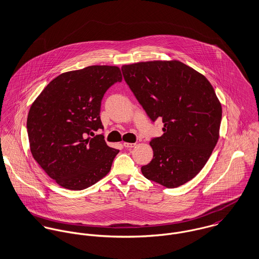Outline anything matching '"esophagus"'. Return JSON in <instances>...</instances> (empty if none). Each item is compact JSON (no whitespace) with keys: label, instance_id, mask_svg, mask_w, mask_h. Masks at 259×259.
Here are the masks:
<instances>
[{"label":"esophagus","instance_id":"34e87169","mask_svg":"<svg viewBox=\"0 0 259 259\" xmlns=\"http://www.w3.org/2000/svg\"><path fill=\"white\" fill-rule=\"evenodd\" d=\"M136 146V144H131V143H123V147L126 148H134Z\"/></svg>","mask_w":259,"mask_h":259}]
</instances>
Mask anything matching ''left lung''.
Returning <instances> with one entry per match:
<instances>
[{"mask_svg":"<svg viewBox=\"0 0 259 259\" xmlns=\"http://www.w3.org/2000/svg\"><path fill=\"white\" fill-rule=\"evenodd\" d=\"M135 97L163 135L151 139V161L142 166L149 181L168 188L185 185L205 165L220 137L222 105L203 74L180 61L121 67Z\"/></svg>","mask_w":259,"mask_h":259,"instance_id":"left-lung-1","label":"left lung"}]
</instances>
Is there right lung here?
<instances>
[{
    "instance_id": "obj_1",
    "label": "right lung",
    "mask_w": 259,
    "mask_h": 259,
    "mask_svg": "<svg viewBox=\"0 0 259 259\" xmlns=\"http://www.w3.org/2000/svg\"><path fill=\"white\" fill-rule=\"evenodd\" d=\"M122 79L112 66H91L54 78L33 103L27 120L35 160L58 185L81 190L111 170L118 149L103 135L100 112L106 92Z\"/></svg>"
}]
</instances>
